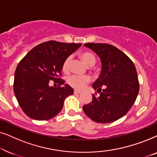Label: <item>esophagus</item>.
Returning a JSON list of instances; mask_svg holds the SVG:
<instances>
[{
    "instance_id": "1",
    "label": "esophagus",
    "mask_w": 157,
    "mask_h": 157,
    "mask_svg": "<svg viewBox=\"0 0 157 157\" xmlns=\"http://www.w3.org/2000/svg\"><path fill=\"white\" fill-rule=\"evenodd\" d=\"M81 92L80 91H78V90H74V94H81Z\"/></svg>"
}]
</instances>
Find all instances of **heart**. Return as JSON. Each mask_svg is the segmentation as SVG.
I'll use <instances>...</instances> for the list:
<instances>
[{"label":"heart","instance_id":"obj_1","mask_svg":"<svg viewBox=\"0 0 157 157\" xmlns=\"http://www.w3.org/2000/svg\"><path fill=\"white\" fill-rule=\"evenodd\" d=\"M80 58L83 61L86 65L88 66H91L95 63L96 59L95 57L89 52H83L80 54ZM71 61V57L68 56L66 59L63 63V71H68L69 69V66ZM91 78L89 76H71L68 78V82L72 87L75 88L76 89H82L86 86V85L88 84Z\"/></svg>","mask_w":157,"mask_h":157}]
</instances>
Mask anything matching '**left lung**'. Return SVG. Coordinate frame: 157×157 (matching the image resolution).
Segmentation results:
<instances>
[{
    "instance_id": "1",
    "label": "left lung",
    "mask_w": 157,
    "mask_h": 157,
    "mask_svg": "<svg viewBox=\"0 0 157 157\" xmlns=\"http://www.w3.org/2000/svg\"><path fill=\"white\" fill-rule=\"evenodd\" d=\"M100 58L101 71L93 88L100 92L89 104L83 106L84 113L98 123L117 121L132 108L139 94L136 69L132 60L117 47L106 44H84Z\"/></svg>"
}]
</instances>
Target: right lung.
Returning <instances> with one entry per match:
<instances>
[{
	"mask_svg": "<svg viewBox=\"0 0 157 157\" xmlns=\"http://www.w3.org/2000/svg\"><path fill=\"white\" fill-rule=\"evenodd\" d=\"M81 44H66L49 40L31 49L19 62L15 71L13 91L23 112L35 120H48L61 111L68 96L74 89L60 78L67 57ZM58 83V87L49 83Z\"/></svg>",
	"mask_w": 157,
	"mask_h": 157,
	"instance_id": "right-lung-1",
	"label": "right lung"
}]
</instances>
